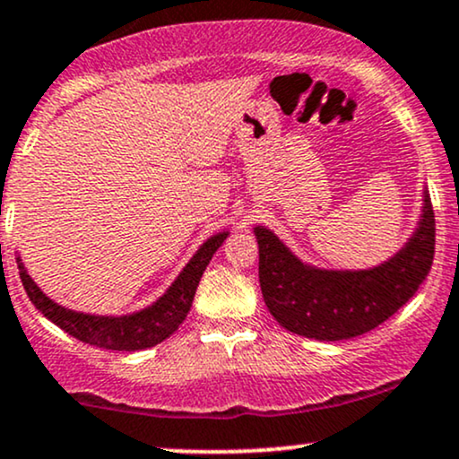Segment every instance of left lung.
<instances>
[{"label":"left lung","instance_id":"8db88e82","mask_svg":"<svg viewBox=\"0 0 459 459\" xmlns=\"http://www.w3.org/2000/svg\"><path fill=\"white\" fill-rule=\"evenodd\" d=\"M263 299L284 330L315 341H343L377 328L419 291L431 270L436 220L428 187L410 239L367 270H325L304 263L273 230L255 226Z\"/></svg>","mask_w":459,"mask_h":459}]
</instances>
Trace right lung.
<instances>
[{
    "label": "right lung",
    "instance_id": "right-lung-1",
    "mask_svg": "<svg viewBox=\"0 0 459 459\" xmlns=\"http://www.w3.org/2000/svg\"><path fill=\"white\" fill-rule=\"evenodd\" d=\"M226 237H229V230H222V233H215L207 241H203L196 255L187 261V265L166 289V293L157 298L151 307L129 315H91L62 307L47 298L39 284L31 281L28 270L21 263V256H17V265L21 282H23L31 304L68 334L88 345L103 347V350L140 351L161 343L172 332L178 330V325L183 324L192 308L200 278Z\"/></svg>",
    "mask_w": 459,
    "mask_h": 459
}]
</instances>
